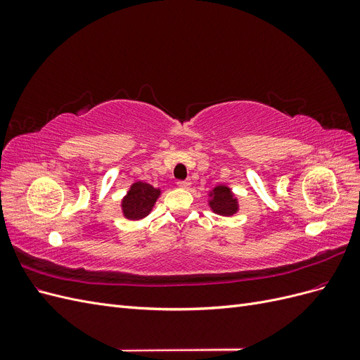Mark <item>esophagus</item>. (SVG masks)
Wrapping results in <instances>:
<instances>
[{
    "label": "esophagus",
    "instance_id": "1",
    "mask_svg": "<svg viewBox=\"0 0 360 360\" xmlns=\"http://www.w3.org/2000/svg\"><path fill=\"white\" fill-rule=\"evenodd\" d=\"M177 186L181 189H189L191 188V181L189 180H180L177 181Z\"/></svg>",
    "mask_w": 360,
    "mask_h": 360
}]
</instances>
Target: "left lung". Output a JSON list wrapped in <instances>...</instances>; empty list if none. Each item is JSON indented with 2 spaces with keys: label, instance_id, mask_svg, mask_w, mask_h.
Here are the masks:
<instances>
[{
  "label": "left lung",
  "instance_id": "8db88e82",
  "mask_svg": "<svg viewBox=\"0 0 360 360\" xmlns=\"http://www.w3.org/2000/svg\"><path fill=\"white\" fill-rule=\"evenodd\" d=\"M212 200L209 201L210 209L221 216H233L238 210L237 198L228 186H216L210 192Z\"/></svg>",
  "mask_w": 360,
  "mask_h": 360
}]
</instances>
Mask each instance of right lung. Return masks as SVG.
<instances>
[{
    "instance_id": "right-lung-1",
    "label": "right lung",
    "mask_w": 360,
    "mask_h": 360,
    "mask_svg": "<svg viewBox=\"0 0 360 360\" xmlns=\"http://www.w3.org/2000/svg\"><path fill=\"white\" fill-rule=\"evenodd\" d=\"M159 195L160 189L153 188L148 183H134L122 201L123 214L130 221L143 219V217H146L151 212V209H153Z\"/></svg>"
}]
</instances>
